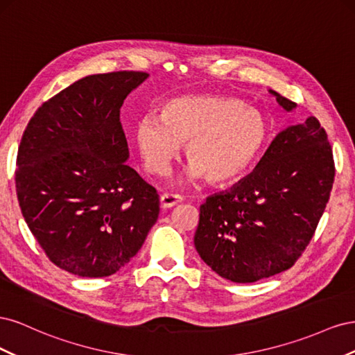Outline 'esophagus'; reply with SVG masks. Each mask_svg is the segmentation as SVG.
<instances>
[{"instance_id": "34e87169", "label": "esophagus", "mask_w": 355, "mask_h": 355, "mask_svg": "<svg viewBox=\"0 0 355 355\" xmlns=\"http://www.w3.org/2000/svg\"><path fill=\"white\" fill-rule=\"evenodd\" d=\"M182 201V197L178 196V194H163L159 198V202H161V207L163 209H170V207H175L176 204H179Z\"/></svg>"}]
</instances>
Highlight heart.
I'll return each instance as SVG.
<instances>
[{"instance_id": "b5f03b06", "label": "heart", "mask_w": 355, "mask_h": 355, "mask_svg": "<svg viewBox=\"0 0 355 355\" xmlns=\"http://www.w3.org/2000/svg\"><path fill=\"white\" fill-rule=\"evenodd\" d=\"M265 116L234 98L180 96L166 102L159 118L145 115L135 127V141L145 167L164 175L185 145L188 180L210 184L237 179L249 168L268 139Z\"/></svg>"}]
</instances>
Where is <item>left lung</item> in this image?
<instances>
[{
    "label": "left lung",
    "mask_w": 355,
    "mask_h": 355,
    "mask_svg": "<svg viewBox=\"0 0 355 355\" xmlns=\"http://www.w3.org/2000/svg\"><path fill=\"white\" fill-rule=\"evenodd\" d=\"M287 112L296 103L270 90ZM335 179L324 128L315 116L275 136L250 175L200 207L194 244L201 259L234 283L292 268L315 232Z\"/></svg>",
    "instance_id": "left-lung-1"
}]
</instances>
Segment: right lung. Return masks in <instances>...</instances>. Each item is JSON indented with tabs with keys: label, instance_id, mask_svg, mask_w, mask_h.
<instances>
[{
	"label": "right lung",
	"instance_id": "obj_1",
	"mask_svg": "<svg viewBox=\"0 0 355 355\" xmlns=\"http://www.w3.org/2000/svg\"><path fill=\"white\" fill-rule=\"evenodd\" d=\"M149 73H96L42 103L17 151L16 192L32 235L56 266L108 277L141 250L159 213L155 188L125 164L124 99Z\"/></svg>",
	"mask_w": 355,
	"mask_h": 355
}]
</instances>
